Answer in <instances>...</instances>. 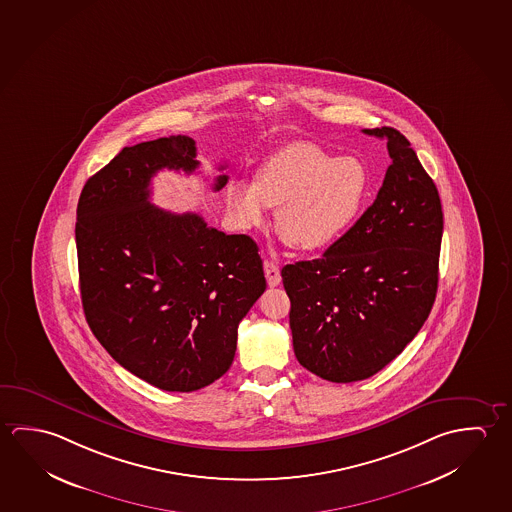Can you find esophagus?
<instances>
[{
	"label": "esophagus",
	"mask_w": 512,
	"mask_h": 512,
	"mask_svg": "<svg viewBox=\"0 0 512 512\" xmlns=\"http://www.w3.org/2000/svg\"><path fill=\"white\" fill-rule=\"evenodd\" d=\"M264 273H266V280H268L269 287H277L282 282L280 277V268L273 260H266L264 262Z\"/></svg>",
	"instance_id": "obj_1"
}]
</instances>
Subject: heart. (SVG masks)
<instances>
[{
	"label": "heart",
	"instance_id": "heart-1",
	"mask_svg": "<svg viewBox=\"0 0 512 512\" xmlns=\"http://www.w3.org/2000/svg\"><path fill=\"white\" fill-rule=\"evenodd\" d=\"M361 160L336 157L312 143L287 144L257 171L255 184L228 185V209L244 227L266 223L278 209L277 232L291 248L325 250L343 237L368 193Z\"/></svg>",
	"mask_w": 512,
	"mask_h": 512
}]
</instances>
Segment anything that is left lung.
Instances as JSON below:
<instances>
[{
  "label": "left lung",
  "mask_w": 512,
  "mask_h": 512,
  "mask_svg": "<svg viewBox=\"0 0 512 512\" xmlns=\"http://www.w3.org/2000/svg\"><path fill=\"white\" fill-rule=\"evenodd\" d=\"M391 166L371 207L323 257L282 268L294 355L314 375L348 384L403 352L436 300L443 209L411 143L391 126Z\"/></svg>",
  "instance_id": "left-lung-1"
}]
</instances>
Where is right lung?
<instances>
[{
  "label": "right lung",
  "mask_w": 512,
  "mask_h": 512,
  "mask_svg": "<svg viewBox=\"0 0 512 512\" xmlns=\"http://www.w3.org/2000/svg\"><path fill=\"white\" fill-rule=\"evenodd\" d=\"M198 166L187 135L128 146L85 182L76 207L89 327L123 368L176 393L227 373L237 327L266 291L252 237L223 234L200 214H173L150 202L160 169L191 175ZM227 182L219 175L214 191Z\"/></svg>",
  "instance_id": "right-lung-1"
}]
</instances>
